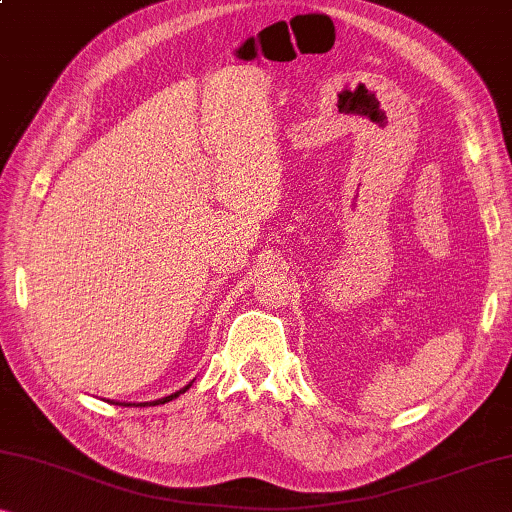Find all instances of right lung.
<instances>
[{
  "instance_id": "1",
  "label": "right lung",
  "mask_w": 512,
  "mask_h": 512,
  "mask_svg": "<svg viewBox=\"0 0 512 512\" xmlns=\"http://www.w3.org/2000/svg\"><path fill=\"white\" fill-rule=\"evenodd\" d=\"M187 389H190V384H187L185 389H180V391H176V393H171V396H167V398H160V400H155V403H151V405H162V403H169V400H174L176 396H180V393H185ZM148 405V403H146Z\"/></svg>"
}]
</instances>
